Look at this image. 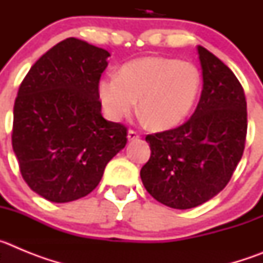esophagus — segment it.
I'll list each match as a JSON object with an SVG mask.
<instances>
[{"label":"esophagus","mask_w":263,"mask_h":263,"mask_svg":"<svg viewBox=\"0 0 263 263\" xmlns=\"http://www.w3.org/2000/svg\"><path fill=\"white\" fill-rule=\"evenodd\" d=\"M139 138V134L137 133L136 130H129L127 132V139L129 141H134V139H138Z\"/></svg>","instance_id":"esophagus-1"}]
</instances>
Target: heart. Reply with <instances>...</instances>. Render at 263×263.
Returning a JSON list of instances; mask_svg holds the SVG:
<instances>
[{
    "instance_id": "obj_1",
    "label": "heart",
    "mask_w": 263,
    "mask_h": 263,
    "mask_svg": "<svg viewBox=\"0 0 263 263\" xmlns=\"http://www.w3.org/2000/svg\"><path fill=\"white\" fill-rule=\"evenodd\" d=\"M200 89V75L191 63L168 58H142L126 63L118 76H104L99 96L106 116L118 121L139 111L154 129L179 125L191 111Z\"/></svg>"
}]
</instances>
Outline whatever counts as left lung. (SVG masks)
Returning a JSON list of instances; mask_svg holds the SVG:
<instances>
[{
	"mask_svg": "<svg viewBox=\"0 0 263 263\" xmlns=\"http://www.w3.org/2000/svg\"><path fill=\"white\" fill-rule=\"evenodd\" d=\"M203 90L194 115L175 129L146 136L152 155L141 168L146 191L175 210L200 205L224 190L245 148L243 88L229 67L197 47Z\"/></svg>",
	"mask_w": 263,
	"mask_h": 263,
	"instance_id": "left-lung-1",
	"label": "left lung"
}]
</instances>
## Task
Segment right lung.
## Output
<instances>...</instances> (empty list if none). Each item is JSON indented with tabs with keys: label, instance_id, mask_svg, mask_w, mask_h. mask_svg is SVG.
<instances>
[{
	"label": "right lung",
	"instance_id": "1",
	"mask_svg": "<svg viewBox=\"0 0 263 263\" xmlns=\"http://www.w3.org/2000/svg\"><path fill=\"white\" fill-rule=\"evenodd\" d=\"M110 53L67 38L30 68L14 103L11 145L23 180L52 203L87 196L127 129L101 115L99 83Z\"/></svg>",
	"mask_w": 263,
	"mask_h": 263
}]
</instances>
